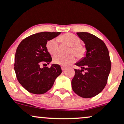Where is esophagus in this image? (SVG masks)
<instances>
[{
    "instance_id": "1",
    "label": "esophagus",
    "mask_w": 124,
    "mask_h": 124,
    "mask_svg": "<svg viewBox=\"0 0 124 124\" xmlns=\"http://www.w3.org/2000/svg\"><path fill=\"white\" fill-rule=\"evenodd\" d=\"M61 69H62V70H65L66 69V68L65 66H61Z\"/></svg>"
}]
</instances>
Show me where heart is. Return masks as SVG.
Segmentation results:
<instances>
[{"label": "heart", "instance_id": "heart-1", "mask_svg": "<svg viewBox=\"0 0 124 124\" xmlns=\"http://www.w3.org/2000/svg\"><path fill=\"white\" fill-rule=\"evenodd\" d=\"M58 40L71 46L70 52L73 53L78 58L83 57L85 54V48L79 44L80 39L76 35L71 33H67L61 35L58 38ZM46 49L51 55H55L58 51V41L57 39H51L46 43ZM75 61V57L73 55L68 56H62L60 55H55L53 58V62L56 65L66 66L70 65Z\"/></svg>", "mask_w": 124, "mask_h": 124}]
</instances>
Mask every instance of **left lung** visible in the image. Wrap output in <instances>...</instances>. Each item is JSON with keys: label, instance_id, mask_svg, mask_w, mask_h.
<instances>
[{"label": "left lung", "instance_id": "obj_1", "mask_svg": "<svg viewBox=\"0 0 124 124\" xmlns=\"http://www.w3.org/2000/svg\"><path fill=\"white\" fill-rule=\"evenodd\" d=\"M77 34L85 44L86 52L75 63L82 69H75L72 89L78 96L91 98L101 93L107 82L111 67L109 52L104 42L95 35L86 32ZM84 70L86 72L83 74Z\"/></svg>", "mask_w": 124, "mask_h": 124}]
</instances>
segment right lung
<instances>
[{
	"label": "right lung",
	"instance_id": "right-lung-1",
	"mask_svg": "<svg viewBox=\"0 0 124 124\" xmlns=\"http://www.w3.org/2000/svg\"><path fill=\"white\" fill-rule=\"evenodd\" d=\"M61 32H41L25 38L18 45L15 59V71L20 85L30 93L41 94L53 86L55 79L62 73L59 65H49L52 61L46 49L48 41L56 37Z\"/></svg>",
	"mask_w": 124,
	"mask_h": 124
}]
</instances>
